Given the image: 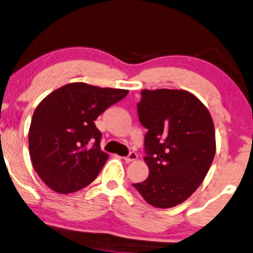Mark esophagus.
Here are the masks:
<instances>
[{"mask_svg":"<svg viewBox=\"0 0 253 253\" xmlns=\"http://www.w3.org/2000/svg\"><path fill=\"white\" fill-rule=\"evenodd\" d=\"M137 158H138V155H137L136 152H130L126 157H124V161H126V163H130V162L137 161Z\"/></svg>","mask_w":253,"mask_h":253,"instance_id":"1","label":"esophagus"}]
</instances>
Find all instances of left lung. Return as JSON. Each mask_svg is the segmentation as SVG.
Returning <instances> with one entry per match:
<instances>
[{"label":"left lung","instance_id":"1","mask_svg":"<svg viewBox=\"0 0 253 253\" xmlns=\"http://www.w3.org/2000/svg\"><path fill=\"white\" fill-rule=\"evenodd\" d=\"M141 95L137 109L139 122L148 129L144 162L149 176L133 186L152 207L173 208L197 190L212 164V117L186 90L144 89Z\"/></svg>","mask_w":253,"mask_h":253}]
</instances>
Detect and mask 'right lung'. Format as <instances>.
Returning <instances> with one entry per match:
<instances>
[{"mask_svg":"<svg viewBox=\"0 0 253 253\" xmlns=\"http://www.w3.org/2000/svg\"><path fill=\"white\" fill-rule=\"evenodd\" d=\"M127 90L69 83L37 105L29 127L34 170L52 191L71 193L89 185L109 155L101 150L102 133L95 121Z\"/></svg>","mask_w":253,"mask_h":253,"instance_id":"1","label":"right lung"}]
</instances>
